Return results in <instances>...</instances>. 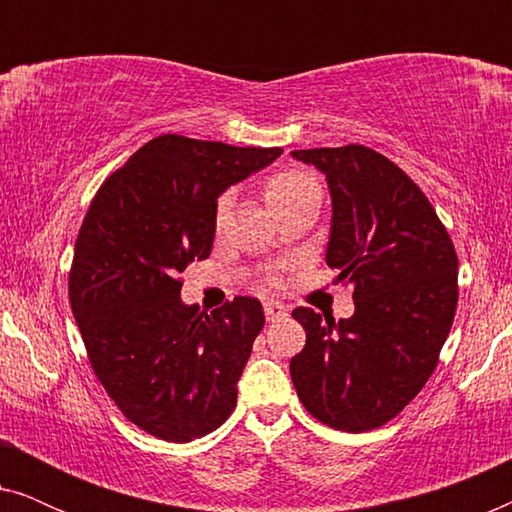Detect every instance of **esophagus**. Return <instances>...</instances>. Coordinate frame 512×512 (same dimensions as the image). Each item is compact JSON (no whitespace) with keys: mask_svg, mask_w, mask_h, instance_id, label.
<instances>
[{"mask_svg":"<svg viewBox=\"0 0 512 512\" xmlns=\"http://www.w3.org/2000/svg\"><path fill=\"white\" fill-rule=\"evenodd\" d=\"M265 310V319L268 321H279L286 317V305L279 303V300H268V303L263 305Z\"/></svg>","mask_w":512,"mask_h":512,"instance_id":"1","label":"esophagus"}]
</instances>
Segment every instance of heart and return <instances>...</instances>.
Returning a JSON list of instances; mask_svg holds the SVG:
<instances>
[{
    "label": "heart",
    "mask_w": 512,
    "mask_h": 512,
    "mask_svg": "<svg viewBox=\"0 0 512 512\" xmlns=\"http://www.w3.org/2000/svg\"><path fill=\"white\" fill-rule=\"evenodd\" d=\"M310 191H321V186L317 177L305 170H282L272 174L268 184H265V198H268L270 207L275 209V212L277 209H282L284 205H289V202L303 198V195ZM228 205H230V193H223L219 202H216V221L219 223L223 221V216H226ZM270 282L277 284V277L272 275Z\"/></svg>",
    "instance_id": "1"
}]
</instances>
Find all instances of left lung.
<instances>
[{"instance_id": "left-lung-1", "label": "left lung", "mask_w": 512, "mask_h": 512, "mask_svg": "<svg viewBox=\"0 0 512 512\" xmlns=\"http://www.w3.org/2000/svg\"><path fill=\"white\" fill-rule=\"evenodd\" d=\"M326 174L333 198L326 263L354 286V317L296 307L303 352L291 359L300 403L321 424L373 431L415 398L438 366L459 303V258L415 181L363 144L291 151Z\"/></svg>"}]
</instances>
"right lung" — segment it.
<instances>
[{"label":"right lung","mask_w":512,"mask_h":512,"mask_svg":"<svg viewBox=\"0 0 512 512\" xmlns=\"http://www.w3.org/2000/svg\"><path fill=\"white\" fill-rule=\"evenodd\" d=\"M279 153L160 135L83 216L67 289L88 361L123 417L160 440L202 438L235 410L263 307L251 296L212 314L188 307L181 272L212 254L216 198Z\"/></svg>","instance_id":"1"}]
</instances>
